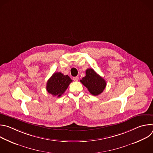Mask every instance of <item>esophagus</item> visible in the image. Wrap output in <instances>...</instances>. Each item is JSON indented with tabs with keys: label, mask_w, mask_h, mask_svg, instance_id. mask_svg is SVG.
Returning a JSON list of instances; mask_svg holds the SVG:
<instances>
[{
	"label": "esophagus",
	"mask_w": 153,
	"mask_h": 153,
	"mask_svg": "<svg viewBox=\"0 0 153 153\" xmlns=\"http://www.w3.org/2000/svg\"><path fill=\"white\" fill-rule=\"evenodd\" d=\"M73 80H74V81H78V80H79V77H78V76L74 77L73 78Z\"/></svg>",
	"instance_id": "1"
}]
</instances>
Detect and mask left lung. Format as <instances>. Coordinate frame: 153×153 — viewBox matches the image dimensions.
I'll list each match as a JSON object with an SVG mask.
<instances>
[{
    "mask_svg": "<svg viewBox=\"0 0 153 153\" xmlns=\"http://www.w3.org/2000/svg\"><path fill=\"white\" fill-rule=\"evenodd\" d=\"M80 81L93 96L101 94L106 85V81L92 68L86 70V76Z\"/></svg>",
    "mask_w": 153,
    "mask_h": 153,
    "instance_id": "left-lung-1",
    "label": "left lung"
}]
</instances>
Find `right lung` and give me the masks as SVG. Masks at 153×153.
I'll list each match as a JSON object with an SVG mask.
<instances>
[{"label": "right lung", "instance_id": "right-lung-1", "mask_svg": "<svg viewBox=\"0 0 153 153\" xmlns=\"http://www.w3.org/2000/svg\"><path fill=\"white\" fill-rule=\"evenodd\" d=\"M73 80L61 73H54L47 83V90L53 96L60 97L64 93Z\"/></svg>", "mask_w": 153, "mask_h": 153}]
</instances>
